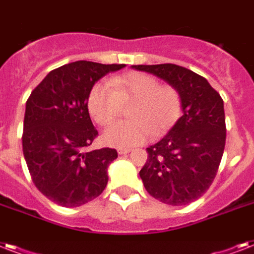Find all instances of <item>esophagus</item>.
<instances>
[{
  "label": "esophagus",
  "instance_id": "esophagus-1",
  "mask_svg": "<svg viewBox=\"0 0 254 254\" xmlns=\"http://www.w3.org/2000/svg\"><path fill=\"white\" fill-rule=\"evenodd\" d=\"M129 151H131V149H129V148H118V154H119V155H126V154H128Z\"/></svg>",
  "mask_w": 254,
  "mask_h": 254
}]
</instances>
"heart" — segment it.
I'll use <instances>...</instances> for the list:
<instances>
[{"label": "heart", "mask_w": 254, "mask_h": 254, "mask_svg": "<svg viewBox=\"0 0 254 254\" xmlns=\"http://www.w3.org/2000/svg\"><path fill=\"white\" fill-rule=\"evenodd\" d=\"M133 102L129 109V122H119L103 132L106 144L118 148H132L148 141L152 135L168 132L182 114L180 96L170 86H159L152 75L129 72L110 82H100L91 88L87 109L100 126L113 123L122 106Z\"/></svg>", "instance_id": "b5f03b06"}]
</instances>
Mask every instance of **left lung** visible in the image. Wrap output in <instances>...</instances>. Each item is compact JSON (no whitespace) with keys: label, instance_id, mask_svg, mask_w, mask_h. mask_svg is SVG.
<instances>
[{"label":"left lung","instance_id":"obj_1","mask_svg":"<svg viewBox=\"0 0 254 254\" xmlns=\"http://www.w3.org/2000/svg\"><path fill=\"white\" fill-rule=\"evenodd\" d=\"M132 68L158 76L180 96L183 115L162 140L147 148L148 159L139 175L152 197L187 205L207 192L219 170L227 137L224 102L205 78L178 64Z\"/></svg>","mask_w":254,"mask_h":254}]
</instances>
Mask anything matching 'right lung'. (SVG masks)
<instances>
[{
	"label": "right lung",
	"mask_w": 254,
	"mask_h": 254,
	"mask_svg": "<svg viewBox=\"0 0 254 254\" xmlns=\"http://www.w3.org/2000/svg\"><path fill=\"white\" fill-rule=\"evenodd\" d=\"M123 67L88 61L64 64L49 72L27 99L23 156L35 187L58 205H83L107 186V168L118 152L86 151L98 135L87 98L102 76Z\"/></svg>",
	"instance_id": "obj_1"
}]
</instances>
